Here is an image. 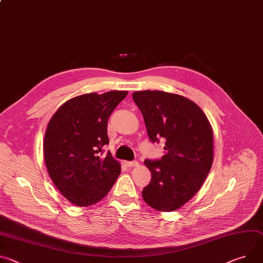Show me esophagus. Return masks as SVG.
<instances>
[{
    "mask_svg": "<svg viewBox=\"0 0 263 263\" xmlns=\"http://www.w3.org/2000/svg\"><path fill=\"white\" fill-rule=\"evenodd\" d=\"M127 165L130 166V168H132V166H137L138 162L136 160H134V161H127Z\"/></svg>",
    "mask_w": 263,
    "mask_h": 263,
    "instance_id": "34e87169",
    "label": "esophagus"
}]
</instances>
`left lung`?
Returning a JSON list of instances; mask_svg holds the SVG:
<instances>
[{"label":"left lung","mask_w":263,"mask_h":263,"mask_svg":"<svg viewBox=\"0 0 263 263\" xmlns=\"http://www.w3.org/2000/svg\"><path fill=\"white\" fill-rule=\"evenodd\" d=\"M132 98L151 141L165 140L160 160H145L152 178L142 190V198L154 210L176 211L198 192L211 170L212 126L194 102L179 94L145 90Z\"/></svg>","instance_id":"1"}]
</instances>
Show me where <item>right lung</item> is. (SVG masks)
Wrapping results in <instances>:
<instances>
[{
    "instance_id": "right-lung-1",
    "label": "right lung",
    "mask_w": 263,
    "mask_h": 263,
    "mask_svg": "<svg viewBox=\"0 0 263 263\" xmlns=\"http://www.w3.org/2000/svg\"><path fill=\"white\" fill-rule=\"evenodd\" d=\"M127 91L87 93L64 103L52 115L44 137L47 171L72 204L89 206L101 201L121 174V163L108 152V118Z\"/></svg>"
}]
</instances>
